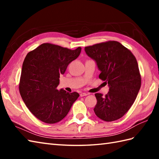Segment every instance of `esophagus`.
<instances>
[{"mask_svg":"<svg viewBox=\"0 0 159 159\" xmlns=\"http://www.w3.org/2000/svg\"><path fill=\"white\" fill-rule=\"evenodd\" d=\"M87 95H88V93H80V96L83 97V96H87Z\"/></svg>","mask_w":159,"mask_h":159,"instance_id":"1","label":"esophagus"}]
</instances>
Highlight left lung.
Wrapping results in <instances>:
<instances>
[{"label":"left lung","mask_w":159,"mask_h":159,"mask_svg":"<svg viewBox=\"0 0 159 159\" xmlns=\"http://www.w3.org/2000/svg\"><path fill=\"white\" fill-rule=\"evenodd\" d=\"M85 51L96 62L100 79L109 87L105 96L95 94L97 104L94 112L105 121L120 119L133 105L141 87V78L135 57L116 41L87 46Z\"/></svg>","instance_id":"1"}]
</instances>
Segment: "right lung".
Returning <instances> with one entry per match:
<instances>
[{"label": "right lung", "mask_w": 159, "mask_h": 159, "mask_svg": "<svg viewBox=\"0 0 159 159\" xmlns=\"http://www.w3.org/2000/svg\"><path fill=\"white\" fill-rule=\"evenodd\" d=\"M75 50L44 43L26 55L22 67L19 91L33 116L46 124L59 122L68 113L79 94L58 90L61 74L79 56Z\"/></svg>", "instance_id": "obj_1"}]
</instances>
